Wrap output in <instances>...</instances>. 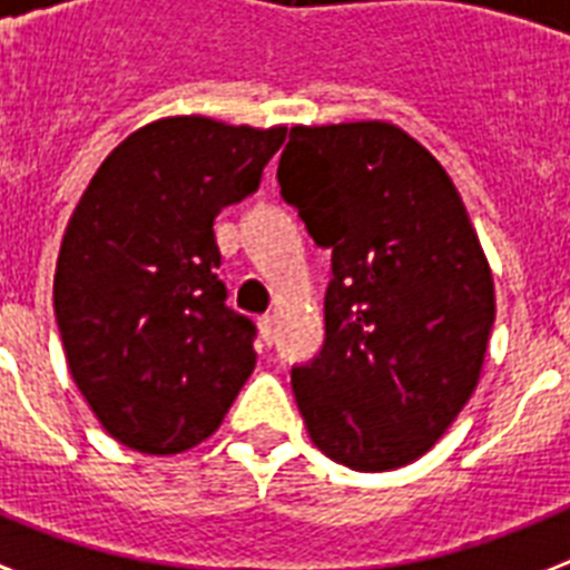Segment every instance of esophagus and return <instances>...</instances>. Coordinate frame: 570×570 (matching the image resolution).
Wrapping results in <instances>:
<instances>
[{
  "label": "esophagus",
  "instance_id": "obj_1",
  "mask_svg": "<svg viewBox=\"0 0 570 570\" xmlns=\"http://www.w3.org/2000/svg\"><path fill=\"white\" fill-rule=\"evenodd\" d=\"M259 334H263V340H266V343H272V334H275V320H272V316H259Z\"/></svg>",
  "mask_w": 570,
  "mask_h": 570
}]
</instances>
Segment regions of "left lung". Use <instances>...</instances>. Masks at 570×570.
<instances>
[{"mask_svg": "<svg viewBox=\"0 0 570 570\" xmlns=\"http://www.w3.org/2000/svg\"><path fill=\"white\" fill-rule=\"evenodd\" d=\"M277 183L331 248L325 346L293 370L316 450L405 468L468 405L494 325V275L443 165L390 120L289 129Z\"/></svg>", "mask_w": 570, "mask_h": 570, "instance_id": "left-lung-1", "label": "left lung"}]
</instances>
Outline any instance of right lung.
I'll return each mask as SVG.
<instances>
[{"label":"right lung","mask_w":570,"mask_h":570,"mask_svg":"<svg viewBox=\"0 0 570 570\" xmlns=\"http://www.w3.org/2000/svg\"><path fill=\"white\" fill-rule=\"evenodd\" d=\"M284 138L204 115L150 120L102 159L67 222L52 281L67 370L129 450L204 443L254 373V325L224 307L213 224L257 189Z\"/></svg>","instance_id":"obj_1"}]
</instances>
